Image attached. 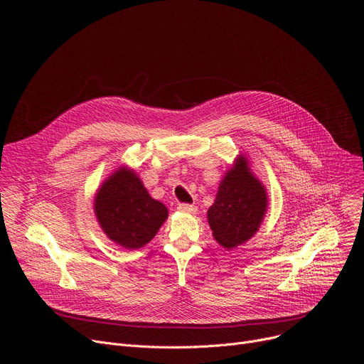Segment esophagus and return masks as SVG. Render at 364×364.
<instances>
[{
	"instance_id": "esophagus-1",
	"label": "esophagus",
	"mask_w": 364,
	"mask_h": 364,
	"mask_svg": "<svg viewBox=\"0 0 364 364\" xmlns=\"http://www.w3.org/2000/svg\"><path fill=\"white\" fill-rule=\"evenodd\" d=\"M177 209H178L180 212H184V213H196L197 207H196L194 204H190V203H180V204L177 205Z\"/></svg>"
}]
</instances>
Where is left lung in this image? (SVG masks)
I'll return each instance as SVG.
<instances>
[{"instance_id": "left-lung-1", "label": "left lung", "mask_w": 364, "mask_h": 364, "mask_svg": "<svg viewBox=\"0 0 364 364\" xmlns=\"http://www.w3.org/2000/svg\"><path fill=\"white\" fill-rule=\"evenodd\" d=\"M267 191L249 171L242 157L220 183L216 200L207 212L215 239L225 247L249 240L267 212Z\"/></svg>"}]
</instances>
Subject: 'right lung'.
Masks as SVG:
<instances>
[{
	"instance_id": "add662e5",
	"label": "right lung",
	"mask_w": 364,
	"mask_h": 364,
	"mask_svg": "<svg viewBox=\"0 0 364 364\" xmlns=\"http://www.w3.org/2000/svg\"><path fill=\"white\" fill-rule=\"evenodd\" d=\"M95 212L103 232L127 249L148 243L167 219V207L149 197L134 171L121 168L96 193Z\"/></svg>"
}]
</instances>
